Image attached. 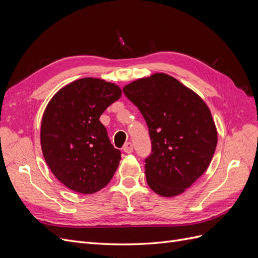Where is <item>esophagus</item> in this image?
I'll return each mask as SVG.
<instances>
[{
  "label": "esophagus",
  "instance_id": "1",
  "mask_svg": "<svg viewBox=\"0 0 258 258\" xmlns=\"http://www.w3.org/2000/svg\"><path fill=\"white\" fill-rule=\"evenodd\" d=\"M122 150H123V152L124 153H127V154H130V153H132L134 152V144H132L131 142H127L126 144L123 145V147H122Z\"/></svg>",
  "mask_w": 258,
  "mask_h": 258
}]
</instances>
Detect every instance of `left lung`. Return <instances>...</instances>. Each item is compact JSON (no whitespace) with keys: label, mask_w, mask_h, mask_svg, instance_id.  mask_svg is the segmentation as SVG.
<instances>
[{"label":"left lung","mask_w":258,"mask_h":258,"mask_svg":"<svg viewBox=\"0 0 258 258\" xmlns=\"http://www.w3.org/2000/svg\"><path fill=\"white\" fill-rule=\"evenodd\" d=\"M147 123L152 154L146 182L162 197L183 194L206 172L215 152L217 130L207 103L166 73H155L123 87Z\"/></svg>","instance_id":"obj_1"}]
</instances>
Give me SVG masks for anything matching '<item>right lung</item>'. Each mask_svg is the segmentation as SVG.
I'll return each mask as SVG.
<instances>
[{"label":"right lung","mask_w":258,"mask_h":258,"mask_svg":"<svg viewBox=\"0 0 258 258\" xmlns=\"http://www.w3.org/2000/svg\"><path fill=\"white\" fill-rule=\"evenodd\" d=\"M121 97L116 84L85 77L56 92L41 124V146L52 174L68 188L90 195L105 187L120 161L100 116Z\"/></svg>","instance_id":"add662e5"}]
</instances>
